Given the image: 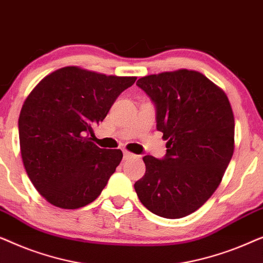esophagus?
<instances>
[{"label": "esophagus", "mask_w": 263, "mask_h": 263, "mask_svg": "<svg viewBox=\"0 0 263 263\" xmlns=\"http://www.w3.org/2000/svg\"><path fill=\"white\" fill-rule=\"evenodd\" d=\"M132 157H134V154L128 152V151H123V158H124V159H129V158H132Z\"/></svg>", "instance_id": "34e87169"}]
</instances>
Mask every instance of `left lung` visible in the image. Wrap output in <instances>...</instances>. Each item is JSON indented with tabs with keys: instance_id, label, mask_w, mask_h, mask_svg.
I'll list each match as a JSON object with an SVG mask.
<instances>
[{
	"instance_id": "left-lung-1",
	"label": "left lung",
	"mask_w": 263,
	"mask_h": 263,
	"mask_svg": "<svg viewBox=\"0 0 263 263\" xmlns=\"http://www.w3.org/2000/svg\"><path fill=\"white\" fill-rule=\"evenodd\" d=\"M167 140L163 159L145 156L135 182L139 200L159 217L178 219L202 206L220 184L235 149V117L228 96L203 74L179 69L139 79Z\"/></svg>"
}]
</instances>
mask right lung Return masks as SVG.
<instances>
[{"instance_id":"right-lung-1","label":"right lung","mask_w":263,"mask_h":263,"mask_svg":"<svg viewBox=\"0 0 263 263\" xmlns=\"http://www.w3.org/2000/svg\"><path fill=\"white\" fill-rule=\"evenodd\" d=\"M135 80L64 67L46 75L25 99L19 116L21 158L48 202L77 210L100 195L123 153L99 148L89 136Z\"/></svg>"}]
</instances>
